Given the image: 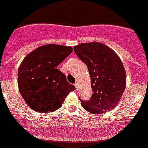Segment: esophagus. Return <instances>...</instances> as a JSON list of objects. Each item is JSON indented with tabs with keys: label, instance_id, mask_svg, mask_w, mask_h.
<instances>
[{
	"label": "esophagus",
	"instance_id": "esophagus-1",
	"mask_svg": "<svg viewBox=\"0 0 148 148\" xmlns=\"http://www.w3.org/2000/svg\"><path fill=\"white\" fill-rule=\"evenodd\" d=\"M74 86H75V88H76V90H77V89H78V87H79L78 82H75V83H74Z\"/></svg>",
	"mask_w": 148,
	"mask_h": 148
}]
</instances>
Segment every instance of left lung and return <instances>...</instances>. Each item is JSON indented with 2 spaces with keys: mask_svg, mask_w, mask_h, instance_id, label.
<instances>
[{
  "mask_svg": "<svg viewBox=\"0 0 148 148\" xmlns=\"http://www.w3.org/2000/svg\"><path fill=\"white\" fill-rule=\"evenodd\" d=\"M74 51L88 66L93 92L88 101L80 99L82 107L93 114L112 110L126 88V72L121 60L112 49L98 42L79 44Z\"/></svg>",
  "mask_w": 148,
  "mask_h": 148,
  "instance_id": "1",
  "label": "left lung"
}]
</instances>
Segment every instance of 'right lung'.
Masks as SVG:
<instances>
[{
	"mask_svg": "<svg viewBox=\"0 0 148 148\" xmlns=\"http://www.w3.org/2000/svg\"><path fill=\"white\" fill-rule=\"evenodd\" d=\"M72 51L71 47L44 45L21 62L18 72L19 92L32 109L42 113L55 111L75 90L66 75L56 68Z\"/></svg>",
	"mask_w": 148,
	"mask_h": 148,
	"instance_id": "obj_1",
	"label": "right lung"
}]
</instances>
